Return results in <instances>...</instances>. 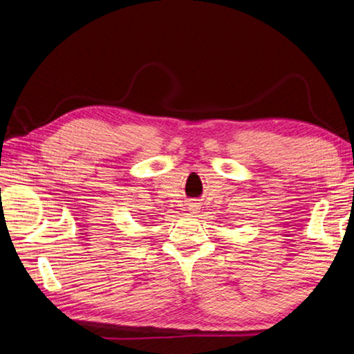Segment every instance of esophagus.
<instances>
[{
    "label": "esophagus",
    "instance_id": "1",
    "mask_svg": "<svg viewBox=\"0 0 354 354\" xmlns=\"http://www.w3.org/2000/svg\"><path fill=\"white\" fill-rule=\"evenodd\" d=\"M191 207H193V210H194V212L198 210V205H191Z\"/></svg>",
    "mask_w": 354,
    "mask_h": 354
}]
</instances>
